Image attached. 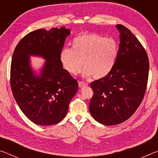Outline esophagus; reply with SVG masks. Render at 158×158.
<instances>
[{
    "mask_svg": "<svg viewBox=\"0 0 158 158\" xmlns=\"http://www.w3.org/2000/svg\"><path fill=\"white\" fill-rule=\"evenodd\" d=\"M86 85H88V83L84 82V81H79V86L80 88L86 86Z\"/></svg>",
    "mask_w": 158,
    "mask_h": 158,
    "instance_id": "34e87169",
    "label": "esophagus"
}]
</instances>
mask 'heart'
Instances as JSON below:
<instances>
[{
    "label": "heart",
    "instance_id": "obj_1",
    "mask_svg": "<svg viewBox=\"0 0 158 158\" xmlns=\"http://www.w3.org/2000/svg\"><path fill=\"white\" fill-rule=\"evenodd\" d=\"M71 44L72 49L65 48L60 53V63L69 73L77 74L83 64L84 77L100 79L111 73L118 55L114 39L85 33L74 37Z\"/></svg>",
    "mask_w": 158,
    "mask_h": 158
}]
</instances>
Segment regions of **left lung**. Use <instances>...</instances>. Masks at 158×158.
<instances>
[{
	"mask_svg": "<svg viewBox=\"0 0 158 158\" xmlns=\"http://www.w3.org/2000/svg\"><path fill=\"white\" fill-rule=\"evenodd\" d=\"M118 52L108 75L90 84L93 95L89 109L95 121L105 125L121 123L132 116L145 94L149 62L146 52L129 29L117 24Z\"/></svg>",
	"mask_w": 158,
	"mask_h": 158,
	"instance_id": "left-lung-1",
	"label": "left lung"
}]
</instances>
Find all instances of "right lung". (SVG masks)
Here are the masks:
<instances>
[{"label": "right lung", "mask_w": 158, "mask_h": 158, "mask_svg": "<svg viewBox=\"0 0 158 158\" xmlns=\"http://www.w3.org/2000/svg\"><path fill=\"white\" fill-rule=\"evenodd\" d=\"M70 31L65 27L31 32L14 51L10 68L13 96L25 116L39 125L62 121L78 90V83L63 68L60 53ZM30 55L46 60L40 76L30 65Z\"/></svg>", "instance_id": "right-lung-1"}]
</instances>
